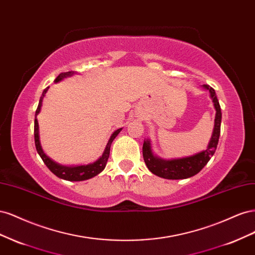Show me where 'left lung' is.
Here are the masks:
<instances>
[{
  "mask_svg": "<svg viewBox=\"0 0 255 255\" xmlns=\"http://www.w3.org/2000/svg\"><path fill=\"white\" fill-rule=\"evenodd\" d=\"M203 87L210 91L211 98L216 110V118H215V128L212 139L208 143L207 149L203 152H200L196 155H192L185 158L164 160L153 155L151 150V144L149 140H144L142 145V155L144 163L149 170L155 175L168 180H180L187 179V177L194 176L198 172L201 171V169L208 163V160L214 155V153L217 149V144L220 136V125H221V109L218 102L217 96L214 88L210 85H203Z\"/></svg>",
  "mask_w": 255,
  "mask_h": 255,
  "instance_id": "obj_1",
  "label": "left lung"
}]
</instances>
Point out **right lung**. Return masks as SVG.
Wrapping results in <instances>:
<instances>
[{"mask_svg":"<svg viewBox=\"0 0 255 255\" xmlns=\"http://www.w3.org/2000/svg\"><path fill=\"white\" fill-rule=\"evenodd\" d=\"M74 73V71H68V72H63L60 73L57 78L55 79V82H59L60 80H63L66 76H70ZM49 87L45 88L42 92V96L40 97L39 100V104H38V107L36 110V114H35V126H34V136H35V145H36V150L39 154L40 157L42 158L43 163L47 165V167L50 169V170L55 174L56 176L60 177V179H64L67 181H84V180H88L91 179V177L96 176L97 174H99L101 171H103V169L106 166L107 159L110 157V151H111V145L113 140L117 136L120 130L122 128H119L117 130H115L113 133V135L111 136L109 142L106 144V148L104 150L103 155L100 157L97 161H95L94 164L90 165H86V166H76V167H66V166H60L56 163H54L53 160H51L45 154L43 153L41 145H40V141H39V128H38V121H37V115L39 114L40 109H41V103H42V99L44 97V95L47 94Z\"/></svg>","mask_w":255,"mask_h":255,"instance_id":"obj_1","label":"right lung"}]
</instances>
